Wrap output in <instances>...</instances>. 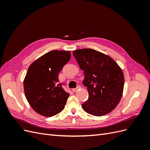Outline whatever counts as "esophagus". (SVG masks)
Returning a JSON list of instances; mask_svg holds the SVG:
<instances>
[{
	"instance_id": "esophagus-1",
	"label": "esophagus",
	"mask_w": 150,
	"mask_h": 150,
	"mask_svg": "<svg viewBox=\"0 0 150 150\" xmlns=\"http://www.w3.org/2000/svg\"><path fill=\"white\" fill-rule=\"evenodd\" d=\"M80 88H81V86H77V88L72 89V91H73V92H76V91H78V90L79 89H80Z\"/></svg>"
}]
</instances>
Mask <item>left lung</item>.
Segmentation results:
<instances>
[{
    "label": "left lung",
    "instance_id": "left-lung-1",
    "mask_svg": "<svg viewBox=\"0 0 150 150\" xmlns=\"http://www.w3.org/2000/svg\"><path fill=\"white\" fill-rule=\"evenodd\" d=\"M73 56L84 71L83 83L89 93L82 108L96 116L110 112L118 104L123 92L125 79L121 69L111 57L94 49L76 50Z\"/></svg>",
    "mask_w": 150,
    "mask_h": 150
}]
</instances>
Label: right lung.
I'll return each mask as SVG.
<instances>
[{
    "label": "right lung",
    "mask_w": 150,
    "mask_h": 150,
    "mask_svg": "<svg viewBox=\"0 0 150 150\" xmlns=\"http://www.w3.org/2000/svg\"><path fill=\"white\" fill-rule=\"evenodd\" d=\"M70 51L53 50L32 64L24 81L27 100L33 110L44 116L51 117L61 112L69 94L59 83L58 75L69 62Z\"/></svg>",
    "instance_id": "1"
}]
</instances>
